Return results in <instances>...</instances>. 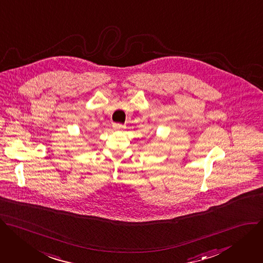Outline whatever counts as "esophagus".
<instances>
[{
  "mask_svg": "<svg viewBox=\"0 0 263 263\" xmlns=\"http://www.w3.org/2000/svg\"><path fill=\"white\" fill-rule=\"evenodd\" d=\"M112 127H114V129H116V130H120V129H123V128H124V125H123V124H120V123H114V124H112Z\"/></svg>",
  "mask_w": 263,
  "mask_h": 263,
  "instance_id": "1",
  "label": "esophagus"
}]
</instances>
